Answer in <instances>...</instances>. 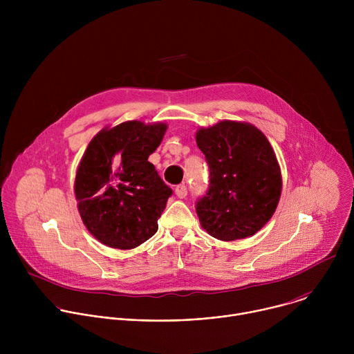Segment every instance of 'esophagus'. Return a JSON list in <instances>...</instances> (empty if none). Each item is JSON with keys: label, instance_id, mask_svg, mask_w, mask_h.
Masks as SVG:
<instances>
[{"label": "esophagus", "instance_id": "34e87169", "mask_svg": "<svg viewBox=\"0 0 354 354\" xmlns=\"http://www.w3.org/2000/svg\"><path fill=\"white\" fill-rule=\"evenodd\" d=\"M175 194L179 197V198H185L187 196V187L185 185H178L175 187Z\"/></svg>", "mask_w": 354, "mask_h": 354}]
</instances>
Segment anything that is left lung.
Here are the masks:
<instances>
[{"mask_svg": "<svg viewBox=\"0 0 354 354\" xmlns=\"http://www.w3.org/2000/svg\"><path fill=\"white\" fill-rule=\"evenodd\" d=\"M210 168V187L196 213L212 236L236 241L257 234L274 214L283 189L266 136L246 122L223 120L196 133Z\"/></svg>", "mask_w": 354, "mask_h": 354, "instance_id": "8db88e82", "label": "left lung"}]
</instances>
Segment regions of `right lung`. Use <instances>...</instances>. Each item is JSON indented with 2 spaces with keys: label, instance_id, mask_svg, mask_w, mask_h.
Returning a JSON list of instances; mask_svg holds the SVG:
<instances>
[{
  "label": "right lung",
  "instance_id": "1",
  "mask_svg": "<svg viewBox=\"0 0 354 354\" xmlns=\"http://www.w3.org/2000/svg\"><path fill=\"white\" fill-rule=\"evenodd\" d=\"M167 129L165 123L129 120L104 127L88 144L74 193L84 225L104 245L134 249L157 232L172 190L148 157Z\"/></svg>",
  "mask_w": 354,
  "mask_h": 354
}]
</instances>
